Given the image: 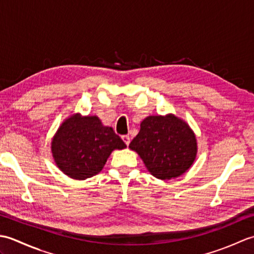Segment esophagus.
Returning <instances> with one entry per match:
<instances>
[{"label":"esophagus","mask_w":254,"mask_h":254,"mask_svg":"<svg viewBox=\"0 0 254 254\" xmlns=\"http://www.w3.org/2000/svg\"><path fill=\"white\" fill-rule=\"evenodd\" d=\"M122 139H123V142L126 143L127 146H128V144H130V142H131V138H130V136L128 135H123L122 136Z\"/></svg>","instance_id":"obj_1"}]
</instances>
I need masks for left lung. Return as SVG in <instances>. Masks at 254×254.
Listing matches in <instances>:
<instances>
[{"label": "left lung", "mask_w": 254, "mask_h": 254, "mask_svg": "<svg viewBox=\"0 0 254 254\" xmlns=\"http://www.w3.org/2000/svg\"><path fill=\"white\" fill-rule=\"evenodd\" d=\"M128 147L138 154L150 175L160 180L182 176L197 154L195 134L185 120L172 113L145 118Z\"/></svg>", "instance_id": "obj_1"}]
</instances>
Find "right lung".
<instances>
[{"label":"right lung","instance_id":"add662e5","mask_svg":"<svg viewBox=\"0 0 254 254\" xmlns=\"http://www.w3.org/2000/svg\"><path fill=\"white\" fill-rule=\"evenodd\" d=\"M127 145L97 116L74 113L59 127L51 141L52 157L64 175L86 180L99 174L115 149Z\"/></svg>","mask_w":254,"mask_h":254}]
</instances>
